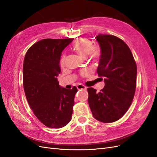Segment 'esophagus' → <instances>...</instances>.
<instances>
[{
  "label": "esophagus",
  "mask_w": 157,
  "mask_h": 157,
  "mask_svg": "<svg viewBox=\"0 0 157 157\" xmlns=\"http://www.w3.org/2000/svg\"><path fill=\"white\" fill-rule=\"evenodd\" d=\"M77 88L78 90H86V88H87L86 86H84V85H82V84H78V85H77Z\"/></svg>",
  "instance_id": "34e87169"
}]
</instances>
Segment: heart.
Instances as JSON below:
<instances>
[{"label":"heart","mask_w":157,"mask_h":157,"mask_svg":"<svg viewBox=\"0 0 157 157\" xmlns=\"http://www.w3.org/2000/svg\"><path fill=\"white\" fill-rule=\"evenodd\" d=\"M72 49L84 58L86 57L92 61H97L101 56V50L98 47L93 46L92 41L86 39L80 38L73 44ZM65 56L63 55L59 61V64L63 67L65 64Z\"/></svg>","instance_id":"1"}]
</instances>
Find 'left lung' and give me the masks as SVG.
<instances>
[{"label": "left lung", "instance_id": "8db88e82", "mask_svg": "<svg viewBox=\"0 0 157 157\" xmlns=\"http://www.w3.org/2000/svg\"><path fill=\"white\" fill-rule=\"evenodd\" d=\"M101 48L97 70L105 86L97 92L88 88V103L93 117L102 122H113L126 113L134 97L137 65L129 47L119 38L110 35L96 36ZM103 80V79H102Z\"/></svg>", "mask_w": 157, "mask_h": 157}]
</instances>
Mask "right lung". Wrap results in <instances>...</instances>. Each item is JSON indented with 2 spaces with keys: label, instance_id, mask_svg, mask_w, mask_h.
<instances>
[{
  "label": "right lung",
  "instance_id": "right-lung-1",
  "mask_svg": "<svg viewBox=\"0 0 157 157\" xmlns=\"http://www.w3.org/2000/svg\"><path fill=\"white\" fill-rule=\"evenodd\" d=\"M73 39H45L28 49L23 67V84L28 103L42 124L60 128L71 121L77 88H61L57 77L61 72V52Z\"/></svg>",
  "mask_w": 157,
  "mask_h": 157
}]
</instances>
